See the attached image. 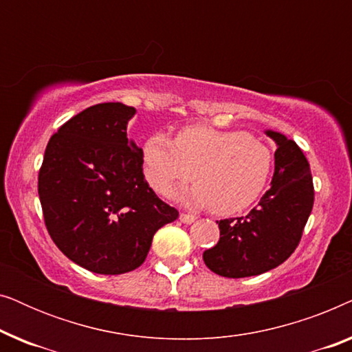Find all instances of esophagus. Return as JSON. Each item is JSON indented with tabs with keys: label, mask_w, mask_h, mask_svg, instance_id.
<instances>
[{
	"label": "esophagus",
	"mask_w": 352,
	"mask_h": 352,
	"mask_svg": "<svg viewBox=\"0 0 352 352\" xmlns=\"http://www.w3.org/2000/svg\"><path fill=\"white\" fill-rule=\"evenodd\" d=\"M179 219H181V223H184V224H192L195 221V216L189 214V213H181Z\"/></svg>",
	"instance_id": "obj_1"
}]
</instances>
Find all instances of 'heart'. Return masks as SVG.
I'll list each match as a JSON object with an SVG mask.
<instances>
[{
    "label": "heart",
    "mask_w": 352,
    "mask_h": 352,
    "mask_svg": "<svg viewBox=\"0 0 352 352\" xmlns=\"http://www.w3.org/2000/svg\"><path fill=\"white\" fill-rule=\"evenodd\" d=\"M144 175L148 184L165 192L187 179L195 184L184 192L170 190L214 214H235L252 206L266 189L274 166L271 147L242 131L206 124L182 128L173 141L155 133L142 147Z\"/></svg>",
    "instance_id": "heart-1"
}]
</instances>
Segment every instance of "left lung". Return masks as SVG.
Here are the masks:
<instances>
[{
	"instance_id": "8db88e82",
	"label": "left lung",
	"mask_w": 352,
	"mask_h": 352,
	"mask_svg": "<svg viewBox=\"0 0 352 352\" xmlns=\"http://www.w3.org/2000/svg\"><path fill=\"white\" fill-rule=\"evenodd\" d=\"M277 144L271 189L242 218L221 219L219 242L204 261L229 278L252 277L277 267L300 243L314 205V184L305 153L283 134L266 131Z\"/></svg>"
}]
</instances>
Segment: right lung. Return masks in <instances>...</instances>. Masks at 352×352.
Masks as SVG:
<instances>
[{"label":"right lung","mask_w":352,"mask_h":352,"mask_svg":"<svg viewBox=\"0 0 352 352\" xmlns=\"http://www.w3.org/2000/svg\"><path fill=\"white\" fill-rule=\"evenodd\" d=\"M136 109L96 104L52 134L38 175L43 216L57 248L78 266L115 276L146 261L153 235L179 213L142 173V148L126 138Z\"/></svg>","instance_id":"right-lung-1"}]
</instances>
